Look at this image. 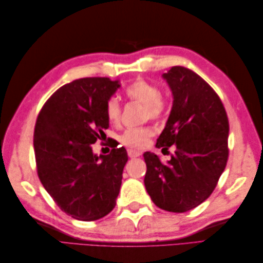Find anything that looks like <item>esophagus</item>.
I'll return each instance as SVG.
<instances>
[{"instance_id": "1", "label": "esophagus", "mask_w": 263, "mask_h": 263, "mask_svg": "<svg viewBox=\"0 0 263 263\" xmlns=\"http://www.w3.org/2000/svg\"><path fill=\"white\" fill-rule=\"evenodd\" d=\"M127 155L130 158H136L141 156V153L138 152V150H133V149H127Z\"/></svg>"}]
</instances>
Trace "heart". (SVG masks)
<instances>
[{"instance_id":"b5f03b06","label":"heart","mask_w":263,"mask_h":263,"mask_svg":"<svg viewBox=\"0 0 263 263\" xmlns=\"http://www.w3.org/2000/svg\"><path fill=\"white\" fill-rule=\"evenodd\" d=\"M126 96L144 104V116L147 119L158 121L165 115L166 103L161 96L158 86L144 79H139L131 82L125 89ZM106 117L111 124H119L121 121L122 106L116 97H110L105 105ZM154 136V131L149 126L128 127L122 133L120 141L126 147L142 149L149 143L150 138Z\"/></svg>"}]
</instances>
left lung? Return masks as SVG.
Wrapping results in <instances>:
<instances>
[{
  "mask_svg": "<svg viewBox=\"0 0 263 263\" xmlns=\"http://www.w3.org/2000/svg\"><path fill=\"white\" fill-rule=\"evenodd\" d=\"M163 77L174 100L156 147L175 152L168 163L143 154L144 185L160 209L185 212L209 198L225 170L230 123L219 96L195 72L173 66Z\"/></svg>",
  "mask_w": 263,
  "mask_h": 263,
  "instance_id": "1",
  "label": "left lung"
}]
</instances>
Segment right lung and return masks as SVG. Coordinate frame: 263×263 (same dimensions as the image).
Instances as JSON below:
<instances>
[{
    "label": "right lung",
    "instance_id": "add662e5",
    "mask_svg": "<svg viewBox=\"0 0 263 263\" xmlns=\"http://www.w3.org/2000/svg\"><path fill=\"white\" fill-rule=\"evenodd\" d=\"M120 87L109 78H83L58 89L39 111L33 148L43 186L66 215L92 221L114 209L120 193L124 147L106 156L91 144L108 128L106 102Z\"/></svg>",
    "mask_w": 263,
    "mask_h": 263
}]
</instances>
